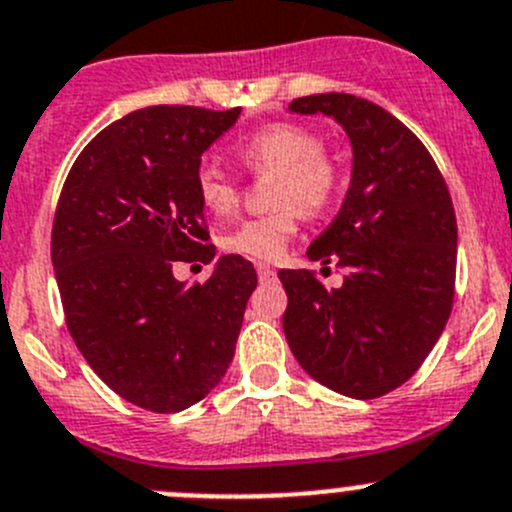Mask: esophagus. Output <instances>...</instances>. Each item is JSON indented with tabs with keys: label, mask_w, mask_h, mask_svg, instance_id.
Segmentation results:
<instances>
[{
	"label": "esophagus",
	"mask_w": 512,
	"mask_h": 512,
	"mask_svg": "<svg viewBox=\"0 0 512 512\" xmlns=\"http://www.w3.org/2000/svg\"><path fill=\"white\" fill-rule=\"evenodd\" d=\"M256 273L261 281H271V278L276 276V271H273L271 266H266V263H256Z\"/></svg>",
	"instance_id": "34e87169"
}]
</instances>
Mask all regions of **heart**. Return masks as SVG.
<instances>
[{
	"label": "heart",
	"mask_w": 512,
	"mask_h": 512,
	"mask_svg": "<svg viewBox=\"0 0 512 512\" xmlns=\"http://www.w3.org/2000/svg\"><path fill=\"white\" fill-rule=\"evenodd\" d=\"M234 154L249 171L273 176L271 204L276 211L246 219L221 236L224 251L254 261H276L298 229V211L321 214L341 189L336 159L321 151L316 134L296 124H268L236 141ZM196 196L214 216L239 204V186L221 166L204 161L196 169Z\"/></svg>",
	"instance_id": "1"
}]
</instances>
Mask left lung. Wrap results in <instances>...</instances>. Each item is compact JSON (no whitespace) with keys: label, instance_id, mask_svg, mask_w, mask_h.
Wrapping results in <instances>:
<instances>
[{"label":"left lung","instance_id":"1","mask_svg":"<svg viewBox=\"0 0 512 512\" xmlns=\"http://www.w3.org/2000/svg\"><path fill=\"white\" fill-rule=\"evenodd\" d=\"M293 114H326L351 139L341 211L308 258L343 268L328 291L313 271L281 268L283 333L303 371L341 396H386L421 368L453 308L458 226L433 156L383 106L353 94H313ZM323 271V268H321Z\"/></svg>","mask_w":512,"mask_h":512}]
</instances>
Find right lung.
<instances>
[{"label":"right lung","instance_id":"obj_1","mask_svg":"<svg viewBox=\"0 0 512 512\" xmlns=\"http://www.w3.org/2000/svg\"><path fill=\"white\" fill-rule=\"evenodd\" d=\"M239 114L131 111L84 146L59 196L52 263L69 333L96 376L146 411H184L224 378L258 283L236 254L206 283L174 276L176 261H214L196 169Z\"/></svg>","mask_w":512,"mask_h":512}]
</instances>
